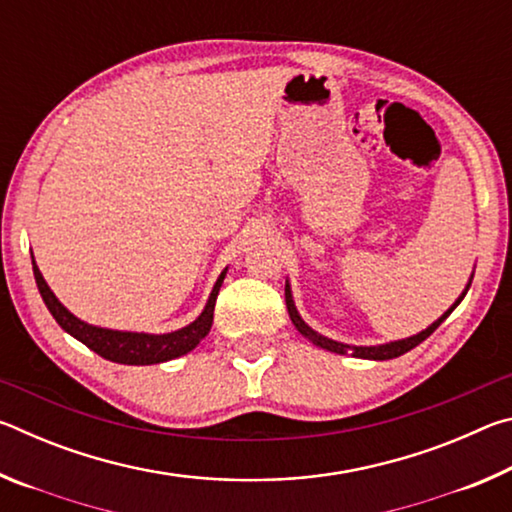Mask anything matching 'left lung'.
I'll list each match as a JSON object with an SVG mask.
<instances>
[{"label":"left lung","mask_w":512,"mask_h":512,"mask_svg":"<svg viewBox=\"0 0 512 512\" xmlns=\"http://www.w3.org/2000/svg\"><path fill=\"white\" fill-rule=\"evenodd\" d=\"M467 289H470V287H467ZM465 293H467V291H463V296L454 302V307L449 309V311H445V314L440 316V318L436 320V323H433V325H429L427 329H424V332L415 334V336H411V339H404V341H395V343L377 345V348H352V354H354V357H359V359H377V361H386V359H395V357H400V354L413 350L415 345H420L424 339H429V336H431L433 332H436V329L440 327V323H443V320H445L449 314H452V311L458 307V302H461V300L465 298ZM284 296H287V309H289V316H291V320H293V325H296V329H298V332H300L302 336H307V339H309L311 343L318 345V348H325V350H329V352H336V354H345V352H348L350 345L336 343V341H332V339H325V336L316 334L314 329H311V327L305 323V320H302V318L298 316L296 305H293V300H291V289H289V284H287V289H284Z\"/></svg>","instance_id":"1"}]
</instances>
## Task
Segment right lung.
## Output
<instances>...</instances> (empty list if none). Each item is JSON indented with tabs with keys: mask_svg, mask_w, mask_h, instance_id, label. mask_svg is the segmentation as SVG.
Returning <instances> with one entry per match:
<instances>
[{
	"mask_svg": "<svg viewBox=\"0 0 512 512\" xmlns=\"http://www.w3.org/2000/svg\"><path fill=\"white\" fill-rule=\"evenodd\" d=\"M33 275H36V284L42 300H45L47 309L51 316L56 318V323L79 339L83 345H88L99 357L115 361V363H128V366H149V363H162L176 357H183L189 350H194L198 343H201L207 332H210L212 320H214V302L219 296L221 282L225 277V271L221 273L219 280H216L214 289L210 293V300L203 309V314L198 316L192 325H187L178 332L171 334H133V332H112V329H101L83 323L76 316L69 314V311L60 305L58 298L51 293L47 287L45 277L38 271L36 262H33Z\"/></svg>",
	"mask_w": 512,
	"mask_h": 512,
	"instance_id": "obj_1",
	"label": "right lung"
}]
</instances>
